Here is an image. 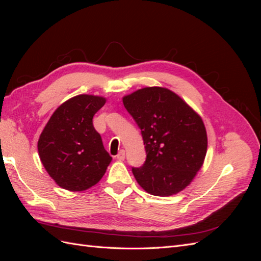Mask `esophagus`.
I'll return each instance as SVG.
<instances>
[{"mask_svg": "<svg viewBox=\"0 0 261 261\" xmlns=\"http://www.w3.org/2000/svg\"><path fill=\"white\" fill-rule=\"evenodd\" d=\"M115 158L118 161H123L125 159V150H121V151L115 155Z\"/></svg>", "mask_w": 261, "mask_h": 261, "instance_id": "1", "label": "esophagus"}]
</instances>
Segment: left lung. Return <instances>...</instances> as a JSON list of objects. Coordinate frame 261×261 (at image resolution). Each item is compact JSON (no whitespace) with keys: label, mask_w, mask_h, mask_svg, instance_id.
Instances as JSON below:
<instances>
[{"label":"left lung","mask_w":261,"mask_h":261,"mask_svg":"<svg viewBox=\"0 0 261 261\" xmlns=\"http://www.w3.org/2000/svg\"><path fill=\"white\" fill-rule=\"evenodd\" d=\"M143 135L147 159L133 168L149 194L168 197L192 183L204 161L208 138L202 118L175 92L146 87L123 97Z\"/></svg>","instance_id":"1"}]
</instances>
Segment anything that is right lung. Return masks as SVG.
Listing matches in <instances>:
<instances>
[{
  "mask_svg": "<svg viewBox=\"0 0 261 261\" xmlns=\"http://www.w3.org/2000/svg\"><path fill=\"white\" fill-rule=\"evenodd\" d=\"M105 97L78 94L55 110L38 140V152L48 174L60 187L84 192L105 175L112 161L94 129L92 117Z\"/></svg>",
  "mask_w": 261,
  "mask_h": 261,
  "instance_id": "1",
  "label": "right lung"
}]
</instances>
